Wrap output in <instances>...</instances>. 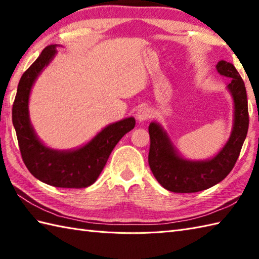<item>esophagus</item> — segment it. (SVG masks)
<instances>
[{"mask_svg":"<svg viewBox=\"0 0 259 259\" xmlns=\"http://www.w3.org/2000/svg\"><path fill=\"white\" fill-rule=\"evenodd\" d=\"M151 110L148 108V107H141L138 109V111H137V120L139 121V122H144V121L148 120L151 117Z\"/></svg>","mask_w":259,"mask_h":259,"instance_id":"esophagus-1","label":"esophagus"}]
</instances>
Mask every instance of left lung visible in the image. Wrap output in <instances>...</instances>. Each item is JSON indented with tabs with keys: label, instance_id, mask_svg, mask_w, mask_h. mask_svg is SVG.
<instances>
[{
	"label": "left lung",
	"instance_id": "obj_1",
	"mask_svg": "<svg viewBox=\"0 0 259 259\" xmlns=\"http://www.w3.org/2000/svg\"><path fill=\"white\" fill-rule=\"evenodd\" d=\"M216 70L221 75L232 79L226 89L234 103L232 133L216 155L205 160L186 158L160 123L152 121L149 124L148 161L158 183L169 191L189 194L210 188L227 177L238 159L249 124L246 88L232 63L222 60L216 64Z\"/></svg>",
	"mask_w": 259,
	"mask_h": 259
}]
</instances>
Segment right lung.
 Returning <instances> with one entry per match:
<instances>
[{
    "label": "right lung",
    "instance_id": "right-lung-1",
    "mask_svg": "<svg viewBox=\"0 0 259 259\" xmlns=\"http://www.w3.org/2000/svg\"><path fill=\"white\" fill-rule=\"evenodd\" d=\"M49 46L22 75L12 109V121L22 159L29 171L42 183L60 188H85L96 183L110 153L122 137L135 128L134 117L110 123L78 148L59 150L38 138L30 118V96L40 74L57 56Z\"/></svg>",
    "mask_w": 259,
    "mask_h": 259
}]
</instances>
